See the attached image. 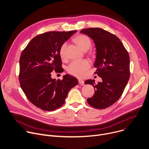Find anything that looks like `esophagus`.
<instances>
[{
  "instance_id": "1",
  "label": "esophagus",
  "mask_w": 149,
  "mask_h": 149,
  "mask_svg": "<svg viewBox=\"0 0 149 149\" xmlns=\"http://www.w3.org/2000/svg\"><path fill=\"white\" fill-rule=\"evenodd\" d=\"M78 81H79V84H80V85H81V86H83V85H84V81L82 80V79H78Z\"/></svg>"
}]
</instances>
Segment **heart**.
<instances>
[{
  "mask_svg": "<svg viewBox=\"0 0 149 149\" xmlns=\"http://www.w3.org/2000/svg\"><path fill=\"white\" fill-rule=\"evenodd\" d=\"M75 43L83 51H86L91 47L92 42L89 38L84 35H80L76 36L74 39ZM66 43H63L59 50V54L62 59H65L66 55ZM91 67V63L87 60L75 61L70 63L68 68V72L70 74L78 77H83L87 70Z\"/></svg>",
  "mask_w": 149,
  "mask_h": 149,
  "instance_id": "heart-1",
  "label": "heart"
}]
</instances>
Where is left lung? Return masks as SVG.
<instances>
[{
    "instance_id": "left-lung-1",
    "label": "left lung",
    "mask_w": 149,
    "mask_h": 149,
    "mask_svg": "<svg viewBox=\"0 0 149 149\" xmlns=\"http://www.w3.org/2000/svg\"><path fill=\"white\" fill-rule=\"evenodd\" d=\"M95 43L96 58L94 66L102 82L86 80L95 88V94L87 99L89 105L103 109L116 102L123 94L130 77V57L123 43L116 36L103 29L87 28L80 31Z\"/></svg>"
}]
</instances>
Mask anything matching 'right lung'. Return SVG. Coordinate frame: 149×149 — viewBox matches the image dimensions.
Wrapping results in <instances>:
<instances>
[{"label": "right lung", "instance_id": "obj_1", "mask_svg": "<svg viewBox=\"0 0 149 149\" xmlns=\"http://www.w3.org/2000/svg\"><path fill=\"white\" fill-rule=\"evenodd\" d=\"M77 31L47 32L33 38L21 53L19 79L27 98L42 110L53 111L61 107L70 89L78 84L69 74L62 80L51 77L54 70L62 73L59 54L61 46Z\"/></svg>", "mask_w": 149, "mask_h": 149}]
</instances>
